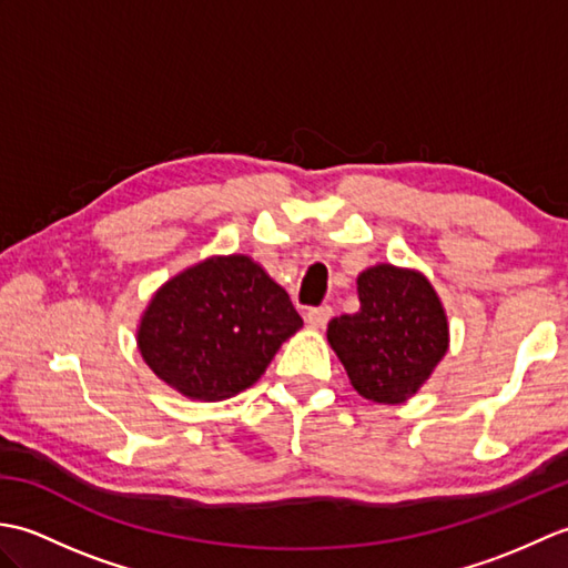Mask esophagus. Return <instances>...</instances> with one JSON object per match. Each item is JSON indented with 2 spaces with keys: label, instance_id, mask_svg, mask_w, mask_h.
<instances>
[{
  "label": "esophagus",
  "instance_id": "esophagus-1",
  "mask_svg": "<svg viewBox=\"0 0 568 568\" xmlns=\"http://www.w3.org/2000/svg\"><path fill=\"white\" fill-rule=\"evenodd\" d=\"M310 327L315 329H322L324 324H327L332 320V307L329 305H320V307H310L307 315H305Z\"/></svg>",
  "mask_w": 568,
  "mask_h": 568
}]
</instances>
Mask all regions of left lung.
Masks as SVG:
<instances>
[{"label":"left lung","instance_id":"1","mask_svg":"<svg viewBox=\"0 0 568 568\" xmlns=\"http://www.w3.org/2000/svg\"><path fill=\"white\" fill-rule=\"evenodd\" d=\"M358 312L334 317L327 339L366 400L397 405L413 397L449 348L439 295L425 275L390 263L358 275Z\"/></svg>","mask_w":568,"mask_h":568}]
</instances>
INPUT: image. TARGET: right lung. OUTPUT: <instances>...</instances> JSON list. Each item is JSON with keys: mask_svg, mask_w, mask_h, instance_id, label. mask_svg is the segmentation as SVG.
Returning <instances> with one entry per match:
<instances>
[{"mask_svg": "<svg viewBox=\"0 0 568 568\" xmlns=\"http://www.w3.org/2000/svg\"><path fill=\"white\" fill-rule=\"evenodd\" d=\"M303 317L248 256H212L171 277L143 312L139 352L149 368L192 400L251 388Z\"/></svg>", "mask_w": 568, "mask_h": 568, "instance_id": "obj_1", "label": "right lung"}]
</instances>
